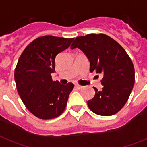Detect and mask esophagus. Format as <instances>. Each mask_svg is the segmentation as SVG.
Listing matches in <instances>:
<instances>
[{"label":"esophagus","mask_w":147,"mask_h":147,"mask_svg":"<svg viewBox=\"0 0 147 147\" xmlns=\"http://www.w3.org/2000/svg\"><path fill=\"white\" fill-rule=\"evenodd\" d=\"M76 87L77 89H78V90H80V89H81L82 87H83V86H81V85H79V84H76Z\"/></svg>","instance_id":"esophagus-1"}]
</instances>
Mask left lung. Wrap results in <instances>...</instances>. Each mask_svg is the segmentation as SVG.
<instances>
[{"instance_id":"8db88e82","label":"left lung","mask_w":147,"mask_h":147,"mask_svg":"<svg viewBox=\"0 0 147 147\" xmlns=\"http://www.w3.org/2000/svg\"><path fill=\"white\" fill-rule=\"evenodd\" d=\"M78 48L90 60V72L102 77L103 87L87 101L89 108L101 116H111L125 105L134 84L133 63L121 45L104 34L78 36L71 49Z\"/></svg>"}]
</instances>
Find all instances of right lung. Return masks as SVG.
<instances>
[{"label":"right lung","mask_w":147,"mask_h":147,"mask_svg":"<svg viewBox=\"0 0 147 147\" xmlns=\"http://www.w3.org/2000/svg\"><path fill=\"white\" fill-rule=\"evenodd\" d=\"M73 39L40 36L26 47L18 59L14 72L17 91L28 111L39 119L57 117L66 108L74 84L53 81L51 73L55 71L57 55Z\"/></svg>","instance_id":"obj_1"}]
</instances>
